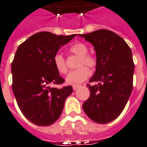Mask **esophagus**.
Wrapping results in <instances>:
<instances>
[{"label": "esophagus", "instance_id": "1", "mask_svg": "<svg viewBox=\"0 0 147 147\" xmlns=\"http://www.w3.org/2000/svg\"><path fill=\"white\" fill-rule=\"evenodd\" d=\"M79 87H80L79 85H74L73 87H72V88H73L74 90H77V88H78Z\"/></svg>", "mask_w": 147, "mask_h": 147}]
</instances>
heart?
<instances>
[{
    "label": "heart",
    "mask_w": 147,
    "mask_h": 147,
    "mask_svg": "<svg viewBox=\"0 0 147 147\" xmlns=\"http://www.w3.org/2000/svg\"><path fill=\"white\" fill-rule=\"evenodd\" d=\"M69 51L79 58L77 63V67L79 68L68 74L65 78V82L69 85H79L90 76V71L84 65L94 69L96 65V59L92 55L88 54V47L83 43H76L73 45L69 48ZM53 63L58 72L60 74L67 72L68 68L65 59L61 54L55 55Z\"/></svg>",
    "instance_id": "b5f03b06"
}]
</instances>
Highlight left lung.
Returning a JSON list of instances; mask_svg holds the SVG:
<instances>
[{
  "label": "left lung",
  "mask_w": 147,
  "mask_h": 147,
  "mask_svg": "<svg viewBox=\"0 0 147 147\" xmlns=\"http://www.w3.org/2000/svg\"><path fill=\"white\" fill-rule=\"evenodd\" d=\"M78 36L94 47L96 71L89 82H99L87 84L90 95L82 107L94 122L108 123L121 114L131 94L134 71L131 50L122 38L107 29Z\"/></svg>",
  "instance_id": "1"
}]
</instances>
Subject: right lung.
<instances>
[{
  "label": "right lung",
  "instance_id": "right-lung-1",
  "mask_svg": "<svg viewBox=\"0 0 147 147\" xmlns=\"http://www.w3.org/2000/svg\"><path fill=\"white\" fill-rule=\"evenodd\" d=\"M76 34L63 36L49 32L33 34L18 47L12 62V89L20 110L31 122L48 126L59 119L71 86L61 89L52 84L65 82L53 63L61 46Z\"/></svg>",
  "mask_w": 147,
  "mask_h": 147
}]
</instances>
